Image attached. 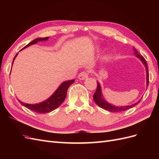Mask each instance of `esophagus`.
<instances>
[{
	"label": "esophagus",
	"instance_id": "obj_1",
	"mask_svg": "<svg viewBox=\"0 0 159 159\" xmlns=\"http://www.w3.org/2000/svg\"><path fill=\"white\" fill-rule=\"evenodd\" d=\"M78 78L80 80H85L86 79H88V74L85 71L81 72V73L78 75Z\"/></svg>",
	"mask_w": 159,
	"mask_h": 159
}]
</instances>
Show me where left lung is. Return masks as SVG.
Wrapping results in <instances>:
<instances>
[{
    "label": "left lung",
    "mask_w": 159,
    "mask_h": 159,
    "mask_svg": "<svg viewBox=\"0 0 159 159\" xmlns=\"http://www.w3.org/2000/svg\"><path fill=\"white\" fill-rule=\"evenodd\" d=\"M133 50H134V54H135V56L137 57L140 60L143 65L145 66V68H146V74H147V88H148V82H149V75H148V67L147 64V61L144 58L143 56H141L139 54V53L136 50V49L133 47ZM98 83V87L97 89H96L95 92L93 95V100L95 102V103L97 104L98 106H99L101 108H102L105 110L109 111L111 112H121L123 111L127 110L129 109H131L134 106H135L136 105H137L139 102H141V99H139L137 102L135 103L132 104L131 105H126V106H115V105H113L112 104H111L108 103L107 101H105L104 99L103 94H102V87H101L100 84L97 81Z\"/></svg>",
    "instance_id": "1"
}]
</instances>
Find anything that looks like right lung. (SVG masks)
<instances>
[{
    "label": "right lung",
    "instance_id": "1",
    "mask_svg": "<svg viewBox=\"0 0 159 159\" xmlns=\"http://www.w3.org/2000/svg\"><path fill=\"white\" fill-rule=\"evenodd\" d=\"M48 38L49 37L36 38L35 40H32L31 42H30L29 44H27L25 48H23L20 51L22 50L23 49H25L26 48L30 46L31 45L36 44V43L38 42L46 41L47 40H48ZM18 54V53H17L16 56L14 57L12 66L13 64V62L14 60H15ZM74 81H75L74 80L64 81L63 83L61 84V85L55 91V92L53 93L49 98H48L46 100L44 101V102H42L41 103H36V104H28V103H26L21 102L20 100H18V102L21 105H22L23 106H25L28 109L32 110L33 111L38 113H46L51 112L52 111L57 109V107H59L60 106V105L64 102V101L65 100V98L66 97L67 91H68V88L74 82Z\"/></svg>",
    "mask_w": 159,
    "mask_h": 159
}]
</instances>
